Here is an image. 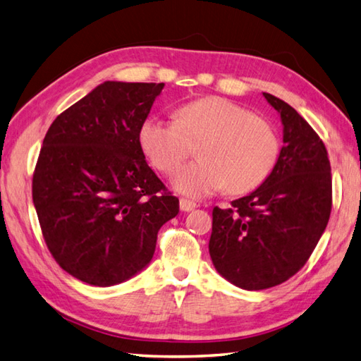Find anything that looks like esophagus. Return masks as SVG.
Instances as JSON below:
<instances>
[{
  "mask_svg": "<svg viewBox=\"0 0 361 361\" xmlns=\"http://www.w3.org/2000/svg\"><path fill=\"white\" fill-rule=\"evenodd\" d=\"M197 208V204L194 202L188 200V198H181L180 200V209L185 211V212H189V211H194Z\"/></svg>",
  "mask_w": 361,
  "mask_h": 361,
  "instance_id": "1",
  "label": "esophagus"
}]
</instances>
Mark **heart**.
Here are the masks:
<instances>
[{"label":"heart","instance_id":"obj_1","mask_svg":"<svg viewBox=\"0 0 361 361\" xmlns=\"http://www.w3.org/2000/svg\"><path fill=\"white\" fill-rule=\"evenodd\" d=\"M140 144L158 171L171 175L198 144L194 163L175 175L173 188L190 198L225 189L243 194L268 178L279 158V136L264 118L225 97H203L183 105L176 122L147 118Z\"/></svg>","mask_w":361,"mask_h":361}]
</instances>
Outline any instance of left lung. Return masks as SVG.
<instances>
[{"instance_id": "left-lung-1", "label": "left lung", "mask_w": 361, "mask_h": 361, "mask_svg": "<svg viewBox=\"0 0 361 361\" xmlns=\"http://www.w3.org/2000/svg\"><path fill=\"white\" fill-rule=\"evenodd\" d=\"M279 113L283 147L268 178L231 208L212 211L209 255L243 290L286 282L307 262L332 209L331 163L323 141L293 106L264 93Z\"/></svg>"}]
</instances>
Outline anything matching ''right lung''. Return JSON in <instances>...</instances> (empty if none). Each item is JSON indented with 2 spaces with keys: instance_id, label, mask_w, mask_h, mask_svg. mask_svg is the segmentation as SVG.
Instances as JSON below:
<instances>
[{
  "instance_id": "obj_1",
  "label": "right lung",
  "mask_w": 361,
  "mask_h": 361,
  "mask_svg": "<svg viewBox=\"0 0 361 361\" xmlns=\"http://www.w3.org/2000/svg\"><path fill=\"white\" fill-rule=\"evenodd\" d=\"M163 88L106 80L59 114L43 140L32 200L44 242L90 286H116L144 270L159 228L180 211L140 144Z\"/></svg>"
}]
</instances>
